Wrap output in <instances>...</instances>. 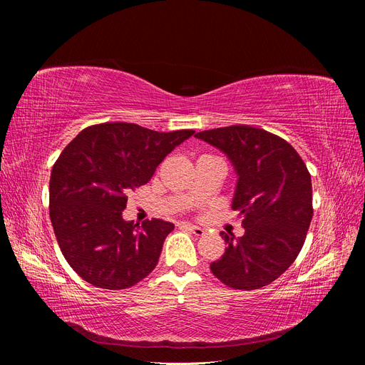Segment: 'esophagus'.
<instances>
[{
    "label": "esophagus",
    "mask_w": 365,
    "mask_h": 365,
    "mask_svg": "<svg viewBox=\"0 0 365 365\" xmlns=\"http://www.w3.org/2000/svg\"><path fill=\"white\" fill-rule=\"evenodd\" d=\"M178 227L187 228L189 231H192V233H193L195 236H204V235H205V230H204V228L197 227V225H193V224H189V222H180Z\"/></svg>",
    "instance_id": "obj_1"
}]
</instances>
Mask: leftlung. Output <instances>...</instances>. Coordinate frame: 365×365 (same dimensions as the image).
<instances>
[{
  "instance_id": "1",
  "label": "left lung",
  "mask_w": 365,
  "mask_h": 365,
  "mask_svg": "<svg viewBox=\"0 0 365 365\" xmlns=\"http://www.w3.org/2000/svg\"><path fill=\"white\" fill-rule=\"evenodd\" d=\"M196 138L222 150L237 184L231 208L244 236L220 233L227 248L210 269L228 288L259 289L288 269L311 225L312 182L304 161L288 141L248 125L197 132Z\"/></svg>"
}]
</instances>
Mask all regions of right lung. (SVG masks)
<instances>
[{
    "mask_svg": "<svg viewBox=\"0 0 365 365\" xmlns=\"http://www.w3.org/2000/svg\"><path fill=\"white\" fill-rule=\"evenodd\" d=\"M195 130L157 132L135 123L83 129L62 150L50 176V219L65 260L97 288L126 289L157 267L173 230L161 219H123L128 193Z\"/></svg>",
    "mask_w": 365,
    "mask_h": 365,
    "instance_id": "add662e5",
    "label": "right lung"
}]
</instances>
